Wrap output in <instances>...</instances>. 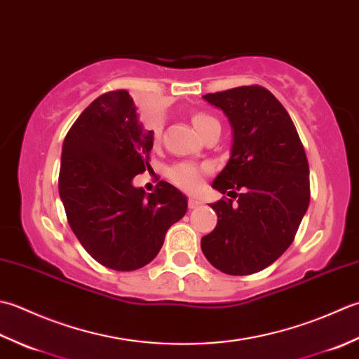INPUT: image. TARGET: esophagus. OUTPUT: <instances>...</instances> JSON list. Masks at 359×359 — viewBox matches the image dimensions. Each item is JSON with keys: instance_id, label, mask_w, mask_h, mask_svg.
<instances>
[{"instance_id": "34e87169", "label": "esophagus", "mask_w": 359, "mask_h": 359, "mask_svg": "<svg viewBox=\"0 0 359 359\" xmlns=\"http://www.w3.org/2000/svg\"><path fill=\"white\" fill-rule=\"evenodd\" d=\"M203 204V201H200L198 198H189V209H196L200 208Z\"/></svg>"}]
</instances>
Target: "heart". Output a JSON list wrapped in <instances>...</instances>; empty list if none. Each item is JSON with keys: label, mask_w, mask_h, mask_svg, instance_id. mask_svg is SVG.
Masks as SVG:
<instances>
[{"label": "heart", "mask_w": 359, "mask_h": 359, "mask_svg": "<svg viewBox=\"0 0 359 359\" xmlns=\"http://www.w3.org/2000/svg\"><path fill=\"white\" fill-rule=\"evenodd\" d=\"M192 123L195 130L198 131L201 136H204L210 131L212 128H220V122H218L215 118L206 114V113H195L192 116ZM159 123H155L153 127V135H155V139L159 136ZM209 172L208 165H198L194 163H178L172 165L169 172H167V177L177 184L178 187L189 190V192H194V190L198 189L203 182V177Z\"/></svg>", "instance_id": "1"}]
</instances>
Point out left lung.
Segmentation results:
<instances>
[{"label": "left lung", "mask_w": 359, "mask_h": 359, "mask_svg": "<svg viewBox=\"0 0 359 359\" xmlns=\"http://www.w3.org/2000/svg\"><path fill=\"white\" fill-rule=\"evenodd\" d=\"M203 99L220 108L232 127L229 161L212 187L237 201L210 204L218 222L201 238V250L222 273L254 274L294 240L310 204L309 161L288 111L263 86H238Z\"/></svg>", "instance_id": "1"}]
</instances>
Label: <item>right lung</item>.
I'll return each mask as SVG.
<instances>
[{
    "instance_id": "add662e5",
    "label": "right lung",
    "mask_w": 359,
    "mask_h": 359,
    "mask_svg": "<svg viewBox=\"0 0 359 359\" xmlns=\"http://www.w3.org/2000/svg\"><path fill=\"white\" fill-rule=\"evenodd\" d=\"M153 139L128 91L119 90L91 102L63 141L58 192L68 223L86 252L116 271L150 263L187 210L169 182L153 194L133 186L149 169Z\"/></svg>"
}]
</instances>
